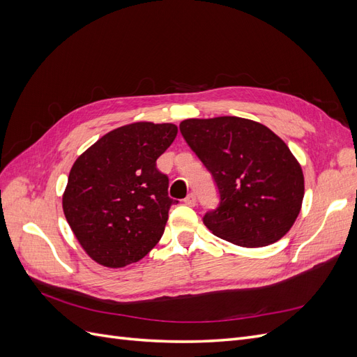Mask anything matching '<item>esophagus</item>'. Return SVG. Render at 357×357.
I'll list each match as a JSON object with an SVG mask.
<instances>
[{
  "instance_id": "obj_1",
  "label": "esophagus",
  "mask_w": 357,
  "mask_h": 357,
  "mask_svg": "<svg viewBox=\"0 0 357 357\" xmlns=\"http://www.w3.org/2000/svg\"><path fill=\"white\" fill-rule=\"evenodd\" d=\"M185 204L189 205V207H193L197 204V195L195 193H189V195L185 198Z\"/></svg>"
}]
</instances>
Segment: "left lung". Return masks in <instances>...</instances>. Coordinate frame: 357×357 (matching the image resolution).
<instances>
[{"label": "left lung", "instance_id": "8db88e82", "mask_svg": "<svg viewBox=\"0 0 357 357\" xmlns=\"http://www.w3.org/2000/svg\"><path fill=\"white\" fill-rule=\"evenodd\" d=\"M180 132L219 188V208L204 215L211 234L248 248L283 238L305 190L301 164L283 139L236 116L186 119Z\"/></svg>", "mask_w": 357, "mask_h": 357}]
</instances>
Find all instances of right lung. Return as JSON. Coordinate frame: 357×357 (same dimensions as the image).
I'll use <instances>...</instances> for the list:
<instances>
[{"mask_svg": "<svg viewBox=\"0 0 357 357\" xmlns=\"http://www.w3.org/2000/svg\"><path fill=\"white\" fill-rule=\"evenodd\" d=\"M174 123L134 122L116 128L75 159L62 208L88 256L107 268L143 259L165 231L168 177L156 159L177 137Z\"/></svg>", "mask_w": 357, "mask_h": 357, "instance_id": "1", "label": "right lung"}]
</instances>
